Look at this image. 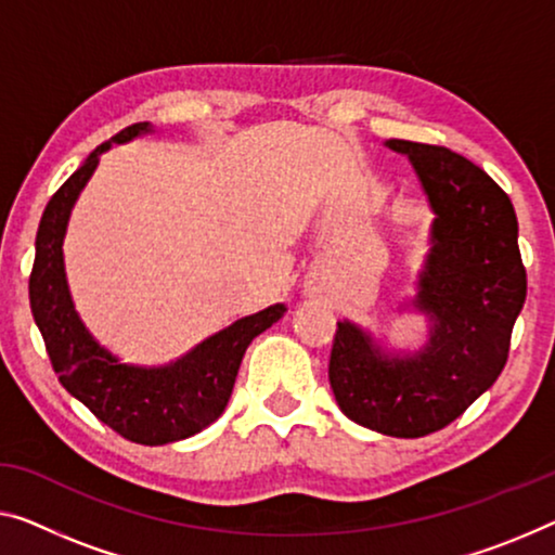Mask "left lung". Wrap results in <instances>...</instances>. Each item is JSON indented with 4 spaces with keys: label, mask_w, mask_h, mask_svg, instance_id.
I'll return each instance as SVG.
<instances>
[{
    "label": "left lung",
    "mask_w": 555,
    "mask_h": 555,
    "mask_svg": "<svg viewBox=\"0 0 555 555\" xmlns=\"http://www.w3.org/2000/svg\"><path fill=\"white\" fill-rule=\"evenodd\" d=\"M386 146L409 154L436 214L413 301L431 317V338L416 357H386L359 326L338 321L328 382L351 421L421 438L456 421L501 376L526 301V267L514 204L489 173L446 146Z\"/></svg>",
    "instance_id": "left-lung-1"
}]
</instances>
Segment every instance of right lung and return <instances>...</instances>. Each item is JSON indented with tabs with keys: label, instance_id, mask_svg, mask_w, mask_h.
Listing matches in <instances>:
<instances>
[{
	"label": "right lung",
	"instance_id": "right-lung-1",
	"mask_svg": "<svg viewBox=\"0 0 555 555\" xmlns=\"http://www.w3.org/2000/svg\"><path fill=\"white\" fill-rule=\"evenodd\" d=\"M149 131L131 124L99 144L87 162L49 198L37 231L35 267L29 274V304L44 338L49 361L62 386L94 416L127 441L162 446L181 441L214 424L224 413L238 363L254 336L284 317L286 306H269L254 317L219 331L184 359L162 369L127 366L99 346L74 311L64 276L62 242L69 211L99 164V154Z\"/></svg>",
	"mask_w": 555,
	"mask_h": 555
}]
</instances>
